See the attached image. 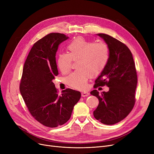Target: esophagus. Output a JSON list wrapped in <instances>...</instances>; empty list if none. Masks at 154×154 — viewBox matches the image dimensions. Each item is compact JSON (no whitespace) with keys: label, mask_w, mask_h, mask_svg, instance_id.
Instances as JSON below:
<instances>
[{"label":"esophagus","mask_w":154,"mask_h":154,"mask_svg":"<svg viewBox=\"0 0 154 154\" xmlns=\"http://www.w3.org/2000/svg\"><path fill=\"white\" fill-rule=\"evenodd\" d=\"M88 95H89V93L88 92H82V94H81V95H82V97H87Z\"/></svg>","instance_id":"34e87169"}]
</instances>
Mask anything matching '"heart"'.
<instances>
[{
    "mask_svg": "<svg viewBox=\"0 0 154 154\" xmlns=\"http://www.w3.org/2000/svg\"><path fill=\"white\" fill-rule=\"evenodd\" d=\"M67 53H60L57 57V66L59 70L66 74L72 60L77 62L78 70L68 75L66 82L70 87L77 90L87 87L90 76H97L103 72L109 59V50L106 44L94 42L82 37H77L67 45Z\"/></svg>",
    "mask_w": 154,
    "mask_h": 154,
    "instance_id": "b5f03b06",
    "label": "heart"
}]
</instances>
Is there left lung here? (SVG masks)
I'll use <instances>...</instances> for the list:
<instances>
[{"instance_id": "1", "label": "left lung", "mask_w": 154, "mask_h": 154, "mask_svg": "<svg viewBox=\"0 0 154 154\" xmlns=\"http://www.w3.org/2000/svg\"><path fill=\"white\" fill-rule=\"evenodd\" d=\"M97 35L107 44L109 59L106 68L95 80V86L106 85L109 91L101 94L97 90L91 92L99 101L94 116L103 124L113 125L125 119L134 106L137 72L132 54L124 44L107 34Z\"/></svg>"}]
</instances>
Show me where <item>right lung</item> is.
I'll return each instance as SVG.
<instances>
[{"label":"right lung","mask_w":154,"mask_h":154,"mask_svg":"<svg viewBox=\"0 0 154 154\" xmlns=\"http://www.w3.org/2000/svg\"><path fill=\"white\" fill-rule=\"evenodd\" d=\"M69 38L51 33L36 42L23 66L20 92L35 120L48 127H57L70 119L81 94L71 88L59 94L52 80L58 75L55 54L59 45Z\"/></svg>","instance_id":"1"}]
</instances>
